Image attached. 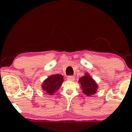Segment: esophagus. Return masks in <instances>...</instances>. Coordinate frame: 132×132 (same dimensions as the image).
<instances>
[{
    "mask_svg": "<svg viewBox=\"0 0 132 132\" xmlns=\"http://www.w3.org/2000/svg\"><path fill=\"white\" fill-rule=\"evenodd\" d=\"M68 80L69 81H74L75 80V77L73 76H70L68 77Z\"/></svg>",
    "mask_w": 132,
    "mask_h": 132,
    "instance_id": "esophagus-1",
    "label": "esophagus"
}]
</instances>
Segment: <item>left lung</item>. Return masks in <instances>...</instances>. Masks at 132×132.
Returning <instances> with one entry per match:
<instances>
[{
    "instance_id": "1",
    "label": "left lung",
    "mask_w": 132,
    "mask_h": 132,
    "mask_svg": "<svg viewBox=\"0 0 132 132\" xmlns=\"http://www.w3.org/2000/svg\"><path fill=\"white\" fill-rule=\"evenodd\" d=\"M79 82L81 84L82 91L84 94L91 96L96 93L98 87V85L88 73H86L84 76L80 77Z\"/></svg>"
}]
</instances>
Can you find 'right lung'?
Masks as SVG:
<instances>
[{
	"label": "right lung",
	"instance_id": "1",
	"mask_svg": "<svg viewBox=\"0 0 132 132\" xmlns=\"http://www.w3.org/2000/svg\"><path fill=\"white\" fill-rule=\"evenodd\" d=\"M63 82V76L61 75L56 74L50 76L42 83V90L49 95H53L60 88Z\"/></svg>",
	"mask_w": 132,
	"mask_h": 132
}]
</instances>
